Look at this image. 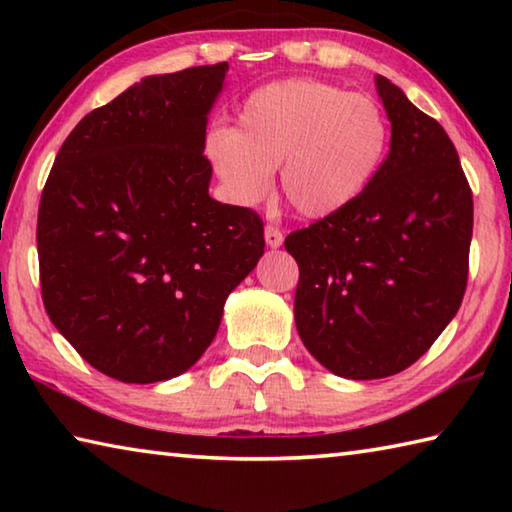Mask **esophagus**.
<instances>
[{
    "mask_svg": "<svg viewBox=\"0 0 512 512\" xmlns=\"http://www.w3.org/2000/svg\"><path fill=\"white\" fill-rule=\"evenodd\" d=\"M264 239H266V246L268 248H280L282 241H284L282 232L277 230L275 225H266V228H264Z\"/></svg>",
    "mask_w": 512,
    "mask_h": 512,
    "instance_id": "esophagus-1",
    "label": "esophagus"
}]
</instances>
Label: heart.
Wrapping results in <instances>:
<instances>
[{
	"label": "heart",
	"mask_w": 512,
	"mask_h": 512,
	"mask_svg": "<svg viewBox=\"0 0 512 512\" xmlns=\"http://www.w3.org/2000/svg\"><path fill=\"white\" fill-rule=\"evenodd\" d=\"M388 149L377 101L334 83L293 79L250 92L237 128L216 126L205 155L230 201L255 205L273 185L309 219L343 212L370 187Z\"/></svg>",
	"instance_id": "1"
}]
</instances>
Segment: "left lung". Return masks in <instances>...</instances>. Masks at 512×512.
Instances as JSON below:
<instances>
[{
	"instance_id": "1",
	"label": "left lung",
	"mask_w": 512,
	"mask_h": 512,
	"mask_svg": "<svg viewBox=\"0 0 512 512\" xmlns=\"http://www.w3.org/2000/svg\"><path fill=\"white\" fill-rule=\"evenodd\" d=\"M391 151L343 212L284 239L298 262L296 327L320 366L391 377L452 323L467 284L474 205L445 128L375 76Z\"/></svg>"
}]
</instances>
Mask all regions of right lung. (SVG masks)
Segmentation results:
<instances>
[{"instance_id":"1","label":"right lung","mask_w":512,"mask_h":512,"mask_svg":"<svg viewBox=\"0 0 512 512\" xmlns=\"http://www.w3.org/2000/svg\"><path fill=\"white\" fill-rule=\"evenodd\" d=\"M228 63L144 76L60 146L38 210L51 323L103 375L153 384L210 348L264 255L262 219L210 196L207 117Z\"/></svg>"}]
</instances>
